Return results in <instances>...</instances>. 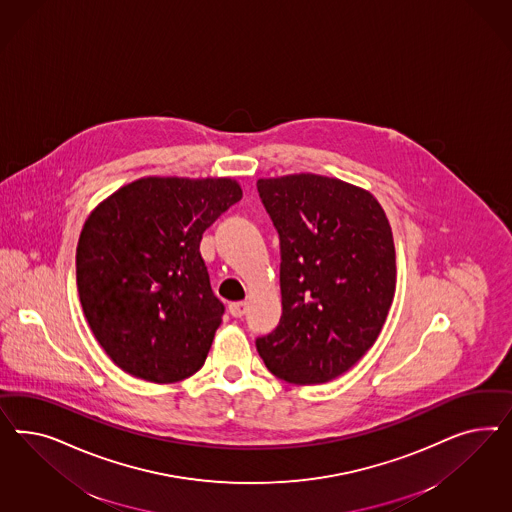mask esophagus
<instances>
[{
	"mask_svg": "<svg viewBox=\"0 0 512 512\" xmlns=\"http://www.w3.org/2000/svg\"><path fill=\"white\" fill-rule=\"evenodd\" d=\"M248 310V302H231L229 304V313L233 315V317H242L244 313Z\"/></svg>",
	"mask_w": 512,
	"mask_h": 512,
	"instance_id": "esophagus-1",
	"label": "esophagus"
}]
</instances>
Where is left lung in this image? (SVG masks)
Masks as SVG:
<instances>
[{"label": "left lung", "mask_w": 512, "mask_h": 512, "mask_svg": "<svg viewBox=\"0 0 512 512\" xmlns=\"http://www.w3.org/2000/svg\"><path fill=\"white\" fill-rule=\"evenodd\" d=\"M257 189L281 244V319L257 351L279 379L321 385L351 370L387 321L392 229L368 189L338 178L298 172Z\"/></svg>", "instance_id": "8db88e82"}]
</instances>
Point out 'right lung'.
<instances>
[{"mask_svg":"<svg viewBox=\"0 0 512 512\" xmlns=\"http://www.w3.org/2000/svg\"><path fill=\"white\" fill-rule=\"evenodd\" d=\"M242 199L229 176H144L84 221L77 287L95 340L125 373L176 383L208 357L223 304L202 261V233Z\"/></svg>","mask_w":512,"mask_h":512,"instance_id":"right-lung-1","label":"right lung"}]
</instances>
